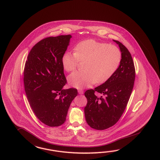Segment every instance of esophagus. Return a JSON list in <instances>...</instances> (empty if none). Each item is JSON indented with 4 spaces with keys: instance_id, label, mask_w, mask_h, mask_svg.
<instances>
[{
    "instance_id": "obj_1",
    "label": "esophagus",
    "mask_w": 160,
    "mask_h": 160,
    "mask_svg": "<svg viewBox=\"0 0 160 160\" xmlns=\"http://www.w3.org/2000/svg\"><path fill=\"white\" fill-rule=\"evenodd\" d=\"M78 92L79 93V94H80V95H82V94H83V91L82 90V89H78Z\"/></svg>"
}]
</instances>
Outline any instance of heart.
Here are the masks:
<instances>
[{
    "label": "heart",
    "instance_id": "1",
    "mask_svg": "<svg viewBox=\"0 0 160 160\" xmlns=\"http://www.w3.org/2000/svg\"><path fill=\"white\" fill-rule=\"evenodd\" d=\"M74 51L63 54L62 64L65 71L71 72L77 69L79 62H85L84 71H76L68 77L69 85L75 88L107 82L117 71L121 61V52L117 47L92 39L79 42Z\"/></svg>",
    "mask_w": 160,
    "mask_h": 160
}]
</instances>
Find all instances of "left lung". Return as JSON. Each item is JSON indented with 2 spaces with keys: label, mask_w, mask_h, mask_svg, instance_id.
<instances>
[{
  "label": "left lung",
  "mask_w": 160,
  "mask_h": 160,
  "mask_svg": "<svg viewBox=\"0 0 160 160\" xmlns=\"http://www.w3.org/2000/svg\"><path fill=\"white\" fill-rule=\"evenodd\" d=\"M119 47L121 61L118 69L108 81L85 92L87 104L84 108L88 125L93 129L103 130L116 124L129 101L134 87L135 71L131 55L121 42L113 40ZM97 92L102 95L98 98Z\"/></svg>",
  "instance_id": "8db88e82"
}]
</instances>
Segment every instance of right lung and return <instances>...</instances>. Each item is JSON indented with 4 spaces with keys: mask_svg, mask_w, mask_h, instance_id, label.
I'll list each match as a JSON object with an SVG mask.
<instances>
[{
    "mask_svg": "<svg viewBox=\"0 0 160 160\" xmlns=\"http://www.w3.org/2000/svg\"><path fill=\"white\" fill-rule=\"evenodd\" d=\"M71 35L49 37L38 42L28 57L24 86L31 108L42 122L49 127L63 124L77 89H63L67 79L62 58Z\"/></svg>",
    "mask_w": 160,
    "mask_h": 160,
    "instance_id": "1",
    "label": "right lung"
}]
</instances>
